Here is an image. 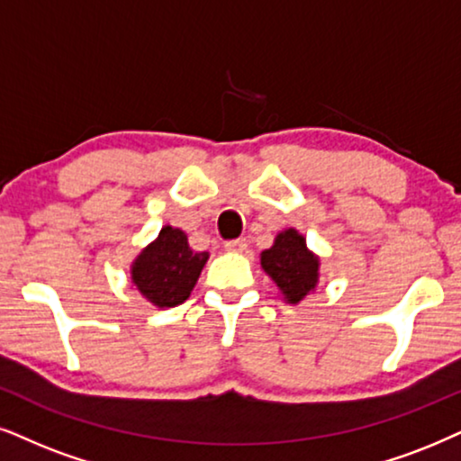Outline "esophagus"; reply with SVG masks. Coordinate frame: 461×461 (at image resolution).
I'll use <instances>...</instances> for the list:
<instances>
[{"instance_id":"obj_1","label":"esophagus","mask_w":461,"mask_h":461,"mask_svg":"<svg viewBox=\"0 0 461 461\" xmlns=\"http://www.w3.org/2000/svg\"><path fill=\"white\" fill-rule=\"evenodd\" d=\"M225 249L230 250V253H244V250H247V240H244V238H238V240H227Z\"/></svg>"}]
</instances>
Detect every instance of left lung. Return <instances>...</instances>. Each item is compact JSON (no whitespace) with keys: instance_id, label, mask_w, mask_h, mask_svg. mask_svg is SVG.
I'll return each instance as SVG.
<instances>
[{"instance_id":"obj_1","label":"left lung","mask_w":461,"mask_h":461,"mask_svg":"<svg viewBox=\"0 0 461 461\" xmlns=\"http://www.w3.org/2000/svg\"><path fill=\"white\" fill-rule=\"evenodd\" d=\"M259 264L287 304H300L319 285L321 259L306 247V238L294 227L278 231L272 247L259 253Z\"/></svg>"}]
</instances>
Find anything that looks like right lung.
I'll list each match as a JSON object with an SVG mask.
<instances>
[{
	"instance_id": "right-lung-1",
	"label": "right lung",
	"mask_w": 461,
	"mask_h": 461,
	"mask_svg": "<svg viewBox=\"0 0 461 461\" xmlns=\"http://www.w3.org/2000/svg\"><path fill=\"white\" fill-rule=\"evenodd\" d=\"M211 255L189 247L187 234L178 227L163 225L159 236L131 261V283L155 308L183 304L194 291Z\"/></svg>"
}]
</instances>
